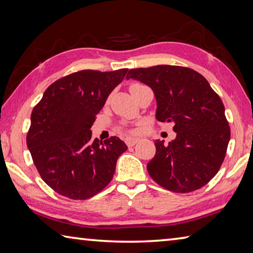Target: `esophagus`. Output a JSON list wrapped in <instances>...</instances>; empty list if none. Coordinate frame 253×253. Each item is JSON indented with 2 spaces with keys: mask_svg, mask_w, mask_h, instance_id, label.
I'll use <instances>...</instances> for the list:
<instances>
[{
  "mask_svg": "<svg viewBox=\"0 0 253 253\" xmlns=\"http://www.w3.org/2000/svg\"><path fill=\"white\" fill-rule=\"evenodd\" d=\"M138 138H130V137H129V138H126V140H125V142H126V144H127V146H134V145L137 143V142H138Z\"/></svg>",
  "mask_w": 253,
  "mask_h": 253,
  "instance_id": "obj_1",
  "label": "esophagus"
}]
</instances>
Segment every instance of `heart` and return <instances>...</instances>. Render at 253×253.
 <instances>
[{
    "label": "heart",
    "mask_w": 253,
    "mask_h": 253,
    "mask_svg": "<svg viewBox=\"0 0 253 253\" xmlns=\"http://www.w3.org/2000/svg\"><path fill=\"white\" fill-rule=\"evenodd\" d=\"M142 85H143V84H130V87H129L130 93H131V92H134V90H136L137 88L142 87Z\"/></svg>",
    "instance_id": "1"
}]
</instances>
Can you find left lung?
Masks as SVG:
<instances>
[{
	"label": "left lung",
	"instance_id": "1",
	"mask_svg": "<svg viewBox=\"0 0 253 253\" xmlns=\"http://www.w3.org/2000/svg\"><path fill=\"white\" fill-rule=\"evenodd\" d=\"M127 79L152 88L156 119L173 123L172 142L156 139L148 162L151 177L166 190L188 193L208 184L219 172L230 140L224 106L202 75L190 68L155 66L130 69Z\"/></svg>",
	"mask_w": 253,
	"mask_h": 253
}]
</instances>
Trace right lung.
Wrapping results in <instances>:
<instances>
[{
	"instance_id": "add662e5",
	"label": "right lung",
	"mask_w": 253,
	"mask_h": 253,
	"mask_svg": "<svg viewBox=\"0 0 253 253\" xmlns=\"http://www.w3.org/2000/svg\"><path fill=\"white\" fill-rule=\"evenodd\" d=\"M128 69L81 70L54 81L31 114L27 145L42 179L60 195L87 200L114 176L126 144L91 139V126Z\"/></svg>"
}]
</instances>
